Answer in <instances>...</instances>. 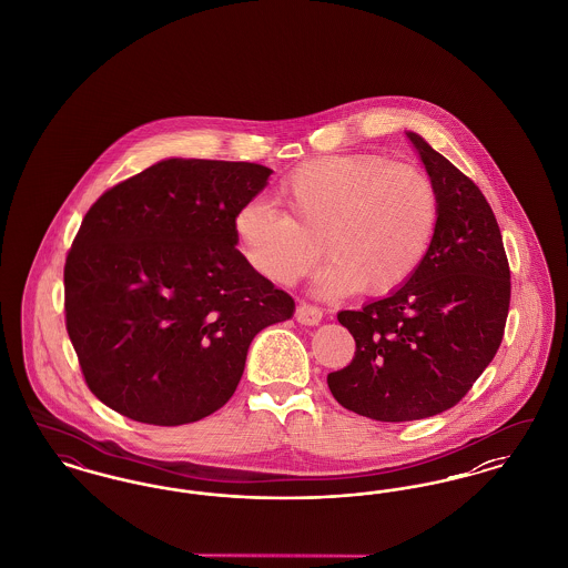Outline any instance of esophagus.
<instances>
[{
  "label": "esophagus",
  "mask_w": 568,
  "mask_h": 568,
  "mask_svg": "<svg viewBox=\"0 0 568 568\" xmlns=\"http://www.w3.org/2000/svg\"><path fill=\"white\" fill-rule=\"evenodd\" d=\"M324 313L320 306L315 304H308V302H300V306L296 308V320L300 324L304 325H317L322 322Z\"/></svg>",
  "instance_id": "1"
}]
</instances>
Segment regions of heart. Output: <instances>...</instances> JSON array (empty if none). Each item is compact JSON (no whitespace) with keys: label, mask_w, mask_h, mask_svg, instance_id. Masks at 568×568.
Listing matches in <instances>:
<instances>
[{"label":"heart","mask_w":568,"mask_h":568,"mask_svg":"<svg viewBox=\"0 0 568 568\" xmlns=\"http://www.w3.org/2000/svg\"><path fill=\"white\" fill-rule=\"evenodd\" d=\"M283 213L251 200L234 216L244 262L276 285H294L332 255L320 276L324 296L364 287L371 296L400 290L424 264L440 219L433 176L375 153L304 162L281 179Z\"/></svg>","instance_id":"obj_1"}]
</instances>
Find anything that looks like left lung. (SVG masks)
Listing matches in <instances>:
<instances>
[{
	"label": "left lung",
	"mask_w": 568,
	"mask_h": 568,
	"mask_svg": "<svg viewBox=\"0 0 568 568\" xmlns=\"http://www.w3.org/2000/svg\"><path fill=\"white\" fill-rule=\"evenodd\" d=\"M406 135L438 190L436 236L400 290L338 313L355 355L327 375L338 405L377 422L458 405L498 352L511 302L509 260L486 195L422 135Z\"/></svg>",
	"instance_id": "8db88e82"
}]
</instances>
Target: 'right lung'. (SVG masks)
I'll return each instance as SVG.
<instances>
[{"mask_svg":"<svg viewBox=\"0 0 568 568\" xmlns=\"http://www.w3.org/2000/svg\"><path fill=\"white\" fill-rule=\"evenodd\" d=\"M271 168L165 160L104 191L63 268L65 327L87 387L142 424L183 426L225 405L251 341L294 297L251 271L234 216Z\"/></svg>","mask_w":568,"mask_h":568,"instance_id":"obj_1","label":"right lung"}]
</instances>
